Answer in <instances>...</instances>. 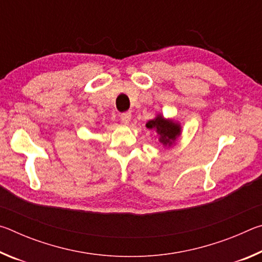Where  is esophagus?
<instances>
[{"label":"esophagus","mask_w":262,"mask_h":262,"mask_svg":"<svg viewBox=\"0 0 262 262\" xmlns=\"http://www.w3.org/2000/svg\"><path fill=\"white\" fill-rule=\"evenodd\" d=\"M120 119H121V122H122V123H128V122L130 121V119H132V113H130V112L122 113V114L120 115Z\"/></svg>","instance_id":"esophagus-1"}]
</instances>
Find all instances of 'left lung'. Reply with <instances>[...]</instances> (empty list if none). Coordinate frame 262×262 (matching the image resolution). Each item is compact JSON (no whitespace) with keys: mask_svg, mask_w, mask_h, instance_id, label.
<instances>
[{"mask_svg":"<svg viewBox=\"0 0 262 262\" xmlns=\"http://www.w3.org/2000/svg\"><path fill=\"white\" fill-rule=\"evenodd\" d=\"M149 129H155L159 135V142L164 145H172L177 137L180 135V126L173 121H167L162 115H158L154 120L147 123Z\"/></svg>","mask_w":262,"mask_h":262,"instance_id":"left-lung-1","label":"left lung"}]
</instances>
